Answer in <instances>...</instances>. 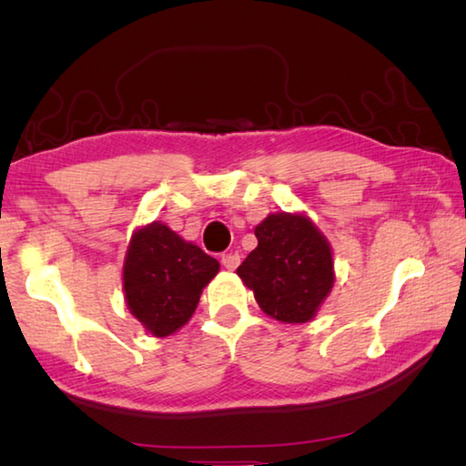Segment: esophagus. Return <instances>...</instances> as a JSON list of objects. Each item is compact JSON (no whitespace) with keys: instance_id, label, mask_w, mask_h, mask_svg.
<instances>
[{"instance_id":"obj_1","label":"esophagus","mask_w":466,"mask_h":466,"mask_svg":"<svg viewBox=\"0 0 466 466\" xmlns=\"http://www.w3.org/2000/svg\"><path fill=\"white\" fill-rule=\"evenodd\" d=\"M239 262H241V258L238 254H223V256H220V264H223L227 270H235V268L239 266Z\"/></svg>"}]
</instances>
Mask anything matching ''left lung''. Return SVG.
I'll list each match as a JSON object with an SVG mask.
<instances>
[{"label": "left lung", "mask_w": 466, "mask_h": 466, "mask_svg": "<svg viewBox=\"0 0 466 466\" xmlns=\"http://www.w3.org/2000/svg\"><path fill=\"white\" fill-rule=\"evenodd\" d=\"M258 248L238 268L262 311L282 323L311 321L336 280L328 239L305 215L276 212L256 227Z\"/></svg>", "instance_id": "1"}]
</instances>
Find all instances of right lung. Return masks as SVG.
<instances>
[{"label":"right lung","instance_id":"add662e5","mask_svg":"<svg viewBox=\"0 0 466 466\" xmlns=\"http://www.w3.org/2000/svg\"><path fill=\"white\" fill-rule=\"evenodd\" d=\"M215 258L187 243L163 223L133 235L122 268L127 305L155 338H166L187 323L202 289L218 272Z\"/></svg>","mask_w":466,"mask_h":466}]
</instances>
